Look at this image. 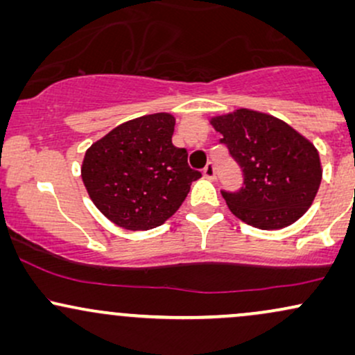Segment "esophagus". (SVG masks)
Here are the masks:
<instances>
[{
  "instance_id": "obj_1",
  "label": "esophagus",
  "mask_w": 355,
  "mask_h": 355,
  "mask_svg": "<svg viewBox=\"0 0 355 355\" xmlns=\"http://www.w3.org/2000/svg\"><path fill=\"white\" fill-rule=\"evenodd\" d=\"M215 175H217L215 173V165L210 162V164H207L205 168H203V177L209 178V180H215Z\"/></svg>"
}]
</instances>
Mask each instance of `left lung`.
<instances>
[{
    "label": "left lung",
    "mask_w": 355,
    "mask_h": 355,
    "mask_svg": "<svg viewBox=\"0 0 355 355\" xmlns=\"http://www.w3.org/2000/svg\"><path fill=\"white\" fill-rule=\"evenodd\" d=\"M243 173L239 191L222 190L235 217L262 230L299 220L322 180L319 152L291 125L267 113L240 108L210 120Z\"/></svg>",
    "instance_id": "left-lung-1"
}]
</instances>
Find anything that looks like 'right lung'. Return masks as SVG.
<instances>
[{"mask_svg":"<svg viewBox=\"0 0 355 355\" xmlns=\"http://www.w3.org/2000/svg\"><path fill=\"white\" fill-rule=\"evenodd\" d=\"M175 118L153 113L125 121L87 150L81 178L101 214L126 230L162 225L180 209L191 182L189 153L172 144Z\"/></svg>","mask_w":355,"mask_h":355,"instance_id":"obj_1","label":"right lung"}]
</instances>
